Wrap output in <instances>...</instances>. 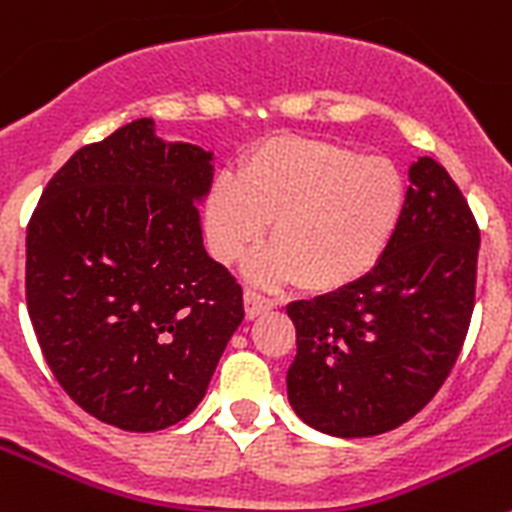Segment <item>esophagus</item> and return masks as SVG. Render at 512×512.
I'll use <instances>...</instances> for the list:
<instances>
[{"instance_id":"obj_1","label":"esophagus","mask_w":512,"mask_h":512,"mask_svg":"<svg viewBox=\"0 0 512 512\" xmlns=\"http://www.w3.org/2000/svg\"><path fill=\"white\" fill-rule=\"evenodd\" d=\"M243 305H246V318L253 320L259 318V315H264V312L274 310L277 302L271 300V297L261 295V292H256V289H246V292H243Z\"/></svg>"}]
</instances>
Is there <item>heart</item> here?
Wrapping results in <instances>:
<instances>
[{
  "label": "heart",
  "instance_id": "obj_1",
  "mask_svg": "<svg viewBox=\"0 0 512 512\" xmlns=\"http://www.w3.org/2000/svg\"><path fill=\"white\" fill-rule=\"evenodd\" d=\"M408 207V182L387 158L336 140L277 135L241 158L238 179L220 176L205 197L207 248L233 264L271 243L246 271L264 287L302 282L333 295L372 274L390 251Z\"/></svg>",
  "mask_w": 512,
  "mask_h": 512
}]
</instances>
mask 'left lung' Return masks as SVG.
Returning <instances> with one entry per match:
<instances>
[{"instance_id":"8db88e82","label":"left lung","mask_w":512,"mask_h":512,"mask_svg":"<svg viewBox=\"0 0 512 512\" xmlns=\"http://www.w3.org/2000/svg\"><path fill=\"white\" fill-rule=\"evenodd\" d=\"M390 251L354 287L297 300L289 405L315 431L366 438L408 423L454 369L477 287L479 228L449 171L418 158Z\"/></svg>"}]
</instances>
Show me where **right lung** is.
I'll return each mask as SVG.
<instances>
[{"label":"right lung","instance_id":"right-lung-1","mask_svg":"<svg viewBox=\"0 0 512 512\" xmlns=\"http://www.w3.org/2000/svg\"><path fill=\"white\" fill-rule=\"evenodd\" d=\"M212 174L210 151L140 117L79 148L27 225L40 351L81 410L122 431L187 418L243 320L241 284L202 246Z\"/></svg>","mask_w":512,"mask_h":512}]
</instances>
